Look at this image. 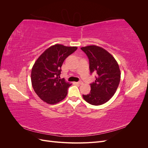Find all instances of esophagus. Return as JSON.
Segmentation results:
<instances>
[{
  "label": "esophagus",
  "instance_id": "1",
  "mask_svg": "<svg viewBox=\"0 0 148 148\" xmlns=\"http://www.w3.org/2000/svg\"><path fill=\"white\" fill-rule=\"evenodd\" d=\"M76 83H77V84H83V82H82V81H79V82H77Z\"/></svg>",
  "mask_w": 148,
  "mask_h": 148
}]
</instances>
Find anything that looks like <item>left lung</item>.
Masks as SVG:
<instances>
[{"label":"left lung","instance_id":"1","mask_svg":"<svg viewBox=\"0 0 148 148\" xmlns=\"http://www.w3.org/2000/svg\"><path fill=\"white\" fill-rule=\"evenodd\" d=\"M89 62L90 73H97L95 82L90 84L91 91L83 95L84 99L94 106L102 105L112 97L120 81V70L114 57L97 46L83 47Z\"/></svg>","mask_w":148,"mask_h":148}]
</instances>
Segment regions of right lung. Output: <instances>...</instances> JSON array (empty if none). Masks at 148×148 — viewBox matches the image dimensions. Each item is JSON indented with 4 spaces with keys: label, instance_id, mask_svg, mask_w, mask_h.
Returning <instances> with one entry per match:
<instances>
[{
    "label": "right lung",
    "instance_id": "1",
    "mask_svg": "<svg viewBox=\"0 0 148 148\" xmlns=\"http://www.w3.org/2000/svg\"><path fill=\"white\" fill-rule=\"evenodd\" d=\"M77 49V47L56 44L46 49L35 62L31 70V83L36 95L47 104H57L66 96L71 84L60 78L61 66Z\"/></svg>",
    "mask_w": 148,
    "mask_h": 148
}]
</instances>
